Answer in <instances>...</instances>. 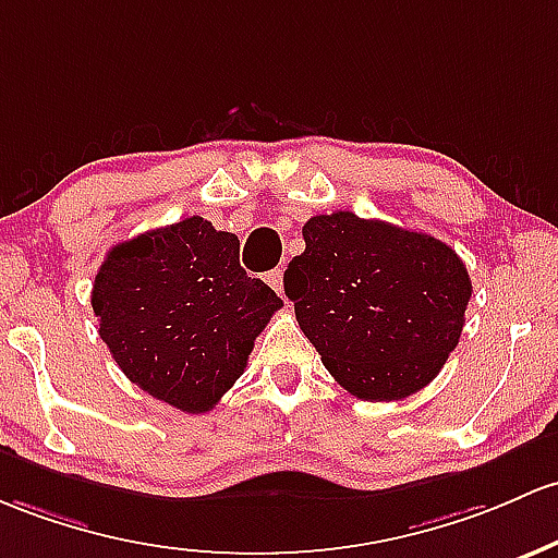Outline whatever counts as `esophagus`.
<instances>
[{"mask_svg":"<svg viewBox=\"0 0 558 558\" xmlns=\"http://www.w3.org/2000/svg\"><path fill=\"white\" fill-rule=\"evenodd\" d=\"M267 286L272 289L275 293H283V269H269L267 272Z\"/></svg>","mask_w":558,"mask_h":558,"instance_id":"1","label":"esophagus"}]
</instances>
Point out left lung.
Masks as SVG:
<instances>
[{"label":"left lung","mask_w":558,"mask_h":558,"mask_svg":"<svg viewBox=\"0 0 558 558\" xmlns=\"http://www.w3.org/2000/svg\"><path fill=\"white\" fill-rule=\"evenodd\" d=\"M283 275L299 328L360 400L424 389L458 347L471 278L448 243L352 211L312 217Z\"/></svg>","instance_id":"1"}]
</instances>
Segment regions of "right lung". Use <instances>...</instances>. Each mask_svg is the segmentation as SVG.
Here are the masks:
<instances>
[{"instance_id": "add662e5", "label": "right lung", "mask_w": 558, "mask_h": 558, "mask_svg": "<svg viewBox=\"0 0 558 558\" xmlns=\"http://www.w3.org/2000/svg\"><path fill=\"white\" fill-rule=\"evenodd\" d=\"M238 256V235L187 217L113 246L95 275L92 310L119 368L182 413L222 400L283 307Z\"/></svg>"}]
</instances>
